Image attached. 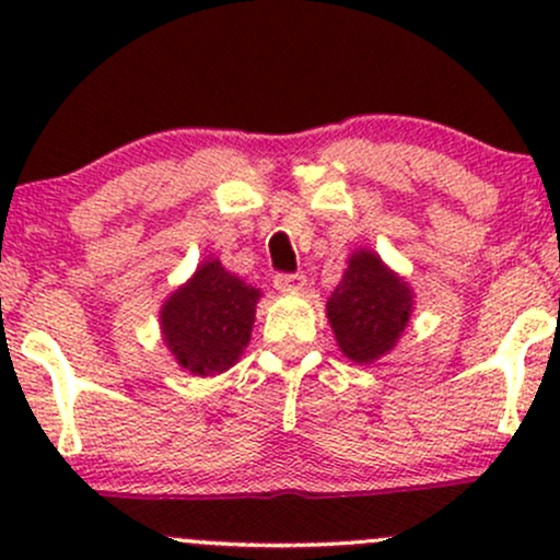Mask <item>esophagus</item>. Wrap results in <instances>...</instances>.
Masks as SVG:
<instances>
[{"label":"esophagus","instance_id":"obj_1","mask_svg":"<svg viewBox=\"0 0 560 560\" xmlns=\"http://www.w3.org/2000/svg\"><path fill=\"white\" fill-rule=\"evenodd\" d=\"M276 289H281V292H300V289H305L307 284V276L305 273H279L276 276Z\"/></svg>","mask_w":560,"mask_h":560}]
</instances>
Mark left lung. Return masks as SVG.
Listing matches in <instances>:
<instances>
[{
	"mask_svg": "<svg viewBox=\"0 0 560 560\" xmlns=\"http://www.w3.org/2000/svg\"><path fill=\"white\" fill-rule=\"evenodd\" d=\"M413 289L369 247L347 260L334 294L326 302L334 339L347 361L371 365L389 355L413 316Z\"/></svg>",
	"mask_w": 560,
	"mask_h": 560,
	"instance_id": "8db88e82",
	"label": "left lung"
}]
</instances>
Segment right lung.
<instances>
[{"label":"right lung","instance_id":"obj_1","mask_svg":"<svg viewBox=\"0 0 560 560\" xmlns=\"http://www.w3.org/2000/svg\"><path fill=\"white\" fill-rule=\"evenodd\" d=\"M260 298V289L226 271L218 258L199 262L160 307V334L173 361L191 376L229 371L249 345Z\"/></svg>","mask_w":560,"mask_h":560}]
</instances>
